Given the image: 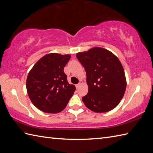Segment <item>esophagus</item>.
I'll return each instance as SVG.
<instances>
[{
    "label": "esophagus",
    "mask_w": 153,
    "mask_h": 153,
    "mask_svg": "<svg viewBox=\"0 0 153 153\" xmlns=\"http://www.w3.org/2000/svg\"><path fill=\"white\" fill-rule=\"evenodd\" d=\"M81 85V83H78V84H77L76 85V88H79V87Z\"/></svg>",
    "instance_id": "obj_1"
}]
</instances>
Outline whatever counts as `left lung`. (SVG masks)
<instances>
[{
    "label": "left lung",
    "mask_w": 153,
    "mask_h": 153,
    "mask_svg": "<svg viewBox=\"0 0 153 153\" xmlns=\"http://www.w3.org/2000/svg\"><path fill=\"white\" fill-rule=\"evenodd\" d=\"M86 71L89 91L82 97L93 112H106L118 106L126 89L124 70L119 59L109 51L94 47L76 54Z\"/></svg>",
    "instance_id": "1"
}]
</instances>
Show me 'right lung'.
Instances as JSON below:
<instances>
[{
    "instance_id": "obj_1",
    "label": "right lung",
    "mask_w": 153,
    "mask_h": 153,
    "mask_svg": "<svg viewBox=\"0 0 153 153\" xmlns=\"http://www.w3.org/2000/svg\"><path fill=\"white\" fill-rule=\"evenodd\" d=\"M70 57V54H46L29 72L26 82L28 96L41 111L60 112L73 95L76 87L69 84L64 71Z\"/></svg>"
}]
</instances>
